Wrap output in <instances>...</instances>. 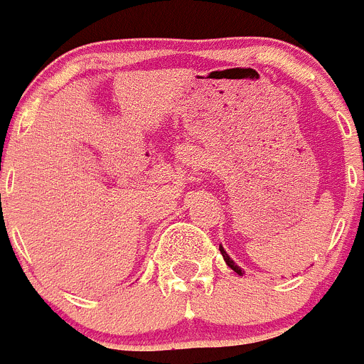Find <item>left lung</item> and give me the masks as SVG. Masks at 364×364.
<instances>
[{
	"label": "left lung",
	"instance_id": "1",
	"mask_svg": "<svg viewBox=\"0 0 364 364\" xmlns=\"http://www.w3.org/2000/svg\"><path fill=\"white\" fill-rule=\"evenodd\" d=\"M219 250H221V254H223V259H225V263H227V264H228V267H230V268H232V270H234V272H235V274H239V276H243V270H241V268H239V267H237V264H235V263H234V261H232V259H230V255H228V254H227V252L223 250V247H219Z\"/></svg>",
	"mask_w": 364,
	"mask_h": 364
}]
</instances>
